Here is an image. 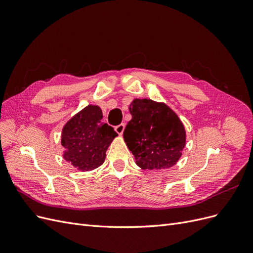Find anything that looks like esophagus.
Returning a JSON list of instances; mask_svg holds the SVG:
<instances>
[{"mask_svg":"<svg viewBox=\"0 0 253 253\" xmlns=\"http://www.w3.org/2000/svg\"><path fill=\"white\" fill-rule=\"evenodd\" d=\"M125 127H126L125 124H120L117 126H115V131H116V133L118 135H121L122 133H124V131H125Z\"/></svg>","mask_w":253,"mask_h":253,"instance_id":"obj_1","label":"esophagus"}]
</instances>
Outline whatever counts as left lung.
<instances>
[{"label":"left lung","instance_id":"8db88e82","mask_svg":"<svg viewBox=\"0 0 253 253\" xmlns=\"http://www.w3.org/2000/svg\"><path fill=\"white\" fill-rule=\"evenodd\" d=\"M128 109L132 119L124 138L136 165L143 170L174 166L186 144V131L177 115L166 104L149 99H135Z\"/></svg>","mask_w":253,"mask_h":253}]
</instances>
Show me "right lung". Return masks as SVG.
<instances>
[{
	"instance_id": "obj_1",
	"label": "right lung",
	"mask_w": 253,
	"mask_h": 253,
	"mask_svg": "<svg viewBox=\"0 0 253 253\" xmlns=\"http://www.w3.org/2000/svg\"><path fill=\"white\" fill-rule=\"evenodd\" d=\"M117 133L102 121V111L87 105L67 122L61 143L64 159L80 171L94 170L104 163L105 152Z\"/></svg>"
}]
</instances>
